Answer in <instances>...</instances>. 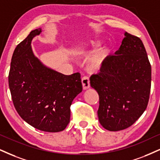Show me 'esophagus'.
<instances>
[{
    "instance_id": "34e87169",
    "label": "esophagus",
    "mask_w": 160,
    "mask_h": 160,
    "mask_svg": "<svg viewBox=\"0 0 160 160\" xmlns=\"http://www.w3.org/2000/svg\"><path fill=\"white\" fill-rule=\"evenodd\" d=\"M82 87H83L84 90H87L90 88V79L88 76H83L82 78Z\"/></svg>"
}]
</instances>
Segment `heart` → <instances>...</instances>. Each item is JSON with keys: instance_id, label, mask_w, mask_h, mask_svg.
<instances>
[{"instance_id": "b5f03b06", "label": "heart", "mask_w": 160, "mask_h": 160, "mask_svg": "<svg viewBox=\"0 0 160 160\" xmlns=\"http://www.w3.org/2000/svg\"><path fill=\"white\" fill-rule=\"evenodd\" d=\"M101 44H102L101 41H92L90 43L89 47L87 48L85 52H93V51L97 50L98 47L101 46ZM109 52H110L109 47H102L101 50L96 53V56L92 58V66L95 67V68H98V67L101 66L104 59H105L106 57L108 56V55L109 54Z\"/></svg>"}]
</instances>
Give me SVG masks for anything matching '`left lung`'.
Returning a JSON list of instances; mask_svg holds the SVG:
<instances>
[{"instance_id": "left-lung-1", "label": "left lung", "mask_w": 160, "mask_h": 160, "mask_svg": "<svg viewBox=\"0 0 160 160\" xmlns=\"http://www.w3.org/2000/svg\"><path fill=\"white\" fill-rule=\"evenodd\" d=\"M90 81L99 96L102 127L119 131L133 125L146 109L151 85V66L141 39L125 32L119 50Z\"/></svg>"}]
</instances>
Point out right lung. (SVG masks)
Listing matches in <instances>:
<instances>
[{
    "mask_svg": "<svg viewBox=\"0 0 160 160\" xmlns=\"http://www.w3.org/2000/svg\"><path fill=\"white\" fill-rule=\"evenodd\" d=\"M31 31L14 51L9 86L15 110L36 129L59 132L70 122V106L82 91L79 72L66 76L47 68L33 54L31 42L41 33Z\"/></svg>",
    "mask_w": 160,
    "mask_h": 160,
    "instance_id": "obj_1",
    "label": "right lung"
}]
</instances>
